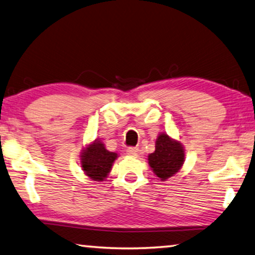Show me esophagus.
<instances>
[{
    "label": "esophagus",
    "instance_id": "esophagus-1",
    "mask_svg": "<svg viewBox=\"0 0 255 255\" xmlns=\"http://www.w3.org/2000/svg\"><path fill=\"white\" fill-rule=\"evenodd\" d=\"M138 152H139L138 147H135V146H130V147H128V149H127V153L132 155V157H135V155H137Z\"/></svg>",
    "mask_w": 255,
    "mask_h": 255
}]
</instances>
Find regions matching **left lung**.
Returning <instances> with one entry per match:
<instances>
[{
    "label": "left lung",
    "mask_w": 255,
    "mask_h": 255,
    "mask_svg": "<svg viewBox=\"0 0 255 255\" xmlns=\"http://www.w3.org/2000/svg\"><path fill=\"white\" fill-rule=\"evenodd\" d=\"M149 165L161 181L175 175L184 164V149L182 144L170 138L165 132L159 134L155 150L149 154Z\"/></svg>",
    "instance_id": "obj_1"
}]
</instances>
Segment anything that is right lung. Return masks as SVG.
Returning a JSON list of instances; mask_svg holds the SVG:
<instances>
[{
    "mask_svg": "<svg viewBox=\"0 0 255 255\" xmlns=\"http://www.w3.org/2000/svg\"><path fill=\"white\" fill-rule=\"evenodd\" d=\"M117 158L118 153L106 150L105 145L100 139H95L82 150L80 162L82 170L91 180L104 181Z\"/></svg>",
    "mask_w": 255,
    "mask_h": 255,
    "instance_id": "obj_1",
    "label": "right lung"
}]
</instances>
